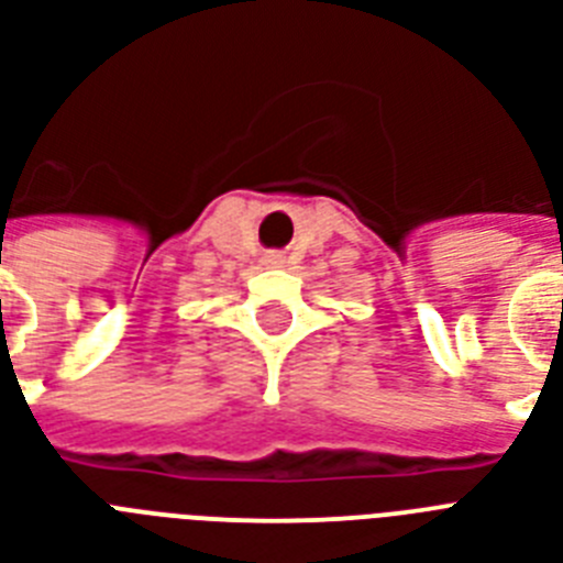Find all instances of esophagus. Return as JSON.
Here are the masks:
<instances>
[{"mask_svg": "<svg viewBox=\"0 0 563 563\" xmlns=\"http://www.w3.org/2000/svg\"><path fill=\"white\" fill-rule=\"evenodd\" d=\"M266 263L268 266H283V263H286V257H283V254H277V251H272V254H266Z\"/></svg>", "mask_w": 563, "mask_h": 563, "instance_id": "34e87169", "label": "esophagus"}]
</instances>
